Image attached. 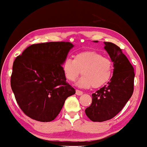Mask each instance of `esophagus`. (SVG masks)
<instances>
[{"label": "esophagus", "instance_id": "esophagus-1", "mask_svg": "<svg viewBox=\"0 0 147 147\" xmlns=\"http://www.w3.org/2000/svg\"><path fill=\"white\" fill-rule=\"evenodd\" d=\"M76 95H83V92H82V91H81V90H76Z\"/></svg>", "mask_w": 147, "mask_h": 147}]
</instances>
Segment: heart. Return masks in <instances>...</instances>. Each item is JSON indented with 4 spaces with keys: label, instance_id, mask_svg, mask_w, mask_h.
<instances>
[{
    "label": "heart",
    "instance_id": "1",
    "mask_svg": "<svg viewBox=\"0 0 147 147\" xmlns=\"http://www.w3.org/2000/svg\"><path fill=\"white\" fill-rule=\"evenodd\" d=\"M62 68L66 79L75 82L79 75H83L77 85L80 87L93 88L102 87L110 80L113 75V65L109 58L102 54L92 50L79 52L74 56V59H66Z\"/></svg>",
    "mask_w": 147,
    "mask_h": 147
}]
</instances>
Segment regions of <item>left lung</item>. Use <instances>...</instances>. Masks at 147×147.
I'll list each match as a JSON object with an SVG mask.
<instances>
[{
    "label": "left lung",
    "instance_id": "obj_1",
    "mask_svg": "<svg viewBox=\"0 0 147 147\" xmlns=\"http://www.w3.org/2000/svg\"><path fill=\"white\" fill-rule=\"evenodd\" d=\"M104 43L113 62V75L107 85L92 94V104L85 113L92 122H104L114 117L126 105L134 90L133 65L119 47L111 42Z\"/></svg>",
    "mask_w": 147,
    "mask_h": 147
}]
</instances>
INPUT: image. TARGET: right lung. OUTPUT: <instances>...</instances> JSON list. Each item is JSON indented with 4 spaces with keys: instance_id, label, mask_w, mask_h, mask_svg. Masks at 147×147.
I'll return each instance as SVG.
<instances>
[{
    "instance_id": "1",
    "label": "right lung",
    "mask_w": 147,
    "mask_h": 147,
    "mask_svg": "<svg viewBox=\"0 0 147 147\" xmlns=\"http://www.w3.org/2000/svg\"><path fill=\"white\" fill-rule=\"evenodd\" d=\"M73 46L65 41L32 44L15 59L10 84L16 102L27 116L38 122H51L65 99L75 94L61 65Z\"/></svg>"
}]
</instances>
